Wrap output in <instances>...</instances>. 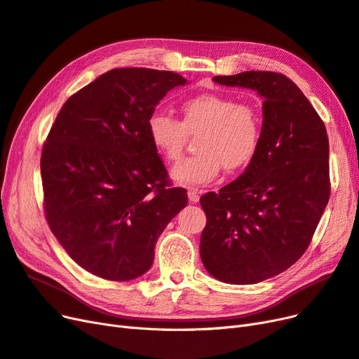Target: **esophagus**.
Masks as SVG:
<instances>
[{
    "label": "esophagus",
    "instance_id": "1",
    "mask_svg": "<svg viewBox=\"0 0 359 359\" xmlns=\"http://www.w3.org/2000/svg\"><path fill=\"white\" fill-rule=\"evenodd\" d=\"M200 194H201V191H198V189H195V188H189L188 189V198H189V201L191 203H196L200 200Z\"/></svg>",
    "mask_w": 359,
    "mask_h": 359
}]
</instances>
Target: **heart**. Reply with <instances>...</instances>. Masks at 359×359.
Here are the masks:
<instances>
[{
  "mask_svg": "<svg viewBox=\"0 0 359 359\" xmlns=\"http://www.w3.org/2000/svg\"><path fill=\"white\" fill-rule=\"evenodd\" d=\"M180 121L155 111L147 121L150 143L168 163L180 159L188 134H198L196 154L171 170L177 183L196 187L213 180L219 171L236 172L257 155L262 137V118L250 102L205 92L183 100Z\"/></svg>",
  "mask_w": 359,
  "mask_h": 359,
  "instance_id": "b5f03b06",
  "label": "heart"
}]
</instances>
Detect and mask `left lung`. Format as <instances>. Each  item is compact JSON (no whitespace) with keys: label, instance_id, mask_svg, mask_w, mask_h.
<instances>
[{"label":"left lung","instance_id":"obj_1","mask_svg":"<svg viewBox=\"0 0 359 359\" xmlns=\"http://www.w3.org/2000/svg\"><path fill=\"white\" fill-rule=\"evenodd\" d=\"M219 85L257 90L262 137L243 175L200 203L205 270L217 280L250 285L285 271L307 250L330 200L325 125L291 79L273 72L216 76Z\"/></svg>","mask_w":359,"mask_h":359}]
</instances>
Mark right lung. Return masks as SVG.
<instances>
[{"mask_svg":"<svg viewBox=\"0 0 359 359\" xmlns=\"http://www.w3.org/2000/svg\"><path fill=\"white\" fill-rule=\"evenodd\" d=\"M184 83L172 72L114 68L65 101L43 144L46 221L72 259L102 279L144 274L188 204L147 133L156 104Z\"/></svg>","mask_w":359,"mask_h":359,"instance_id":"1","label":"right lung"}]
</instances>
